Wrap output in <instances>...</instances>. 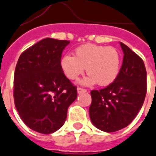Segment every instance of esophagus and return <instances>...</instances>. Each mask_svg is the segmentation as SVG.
Listing matches in <instances>:
<instances>
[{
	"label": "esophagus",
	"mask_w": 156,
	"mask_h": 156,
	"mask_svg": "<svg viewBox=\"0 0 156 156\" xmlns=\"http://www.w3.org/2000/svg\"><path fill=\"white\" fill-rule=\"evenodd\" d=\"M77 92H78V94H82V93H85V92H87V90L85 89H82L80 87H78V88H77Z\"/></svg>",
	"instance_id": "obj_1"
}]
</instances>
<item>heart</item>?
Masks as SVG:
<instances>
[{"label":"heart","mask_w":156,"mask_h":156,"mask_svg":"<svg viewBox=\"0 0 156 156\" xmlns=\"http://www.w3.org/2000/svg\"><path fill=\"white\" fill-rule=\"evenodd\" d=\"M75 56L65 54L60 61L62 71L68 79L76 80L86 68L89 76L82 83L107 86L116 80L121 65V57L113 47L86 44L75 49Z\"/></svg>","instance_id":"heart-1"}]
</instances>
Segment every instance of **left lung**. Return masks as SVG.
Masks as SVG:
<instances>
[{
    "instance_id": "1",
    "label": "left lung",
    "mask_w": 156,
    "mask_h": 156,
    "mask_svg": "<svg viewBox=\"0 0 156 156\" xmlns=\"http://www.w3.org/2000/svg\"><path fill=\"white\" fill-rule=\"evenodd\" d=\"M124 59L116 80L92 90L89 116L95 127L112 133L124 129L142 108L147 94V71L142 59L123 43Z\"/></svg>"
}]
</instances>
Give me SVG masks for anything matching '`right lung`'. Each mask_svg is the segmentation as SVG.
Listing matches in <instances>:
<instances>
[{
	"mask_svg": "<svg viewBox=\"0 0 156 156\" xmlns=\"http://www.w3.org/2000/svg\"><path fill=\"white\" fill-rule=\"evenodd\" d=\"M68 41L45 38L23 51L14 77V100L27 127L43 134L63 125L67 109L76 99V86L62 71V53Z\"/></svg>",
	"mask_w": 156,
	"mask_h": 156,
	"instance_id": "1",
	"label": "right lung"
}]
</instances>
